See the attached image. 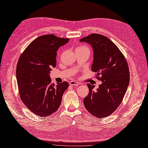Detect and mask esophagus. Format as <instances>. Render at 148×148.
Segmentation results:
<instances>
[{"mask_svg":"<svg viewBox=\"0 0 148 148\" xmlns=\"http://www.w3.org/2000/svg\"><path fill=\"white\" fill-rule=\"evenodd\" d=\"M69 84H70V85H71V86H78V85H79L78 82H74V81H71V82H69Z\"/></svg>","mask_w":148,"mask_h":148,"instance_id":"34e87169","label":"esophagus"}]
</instances>
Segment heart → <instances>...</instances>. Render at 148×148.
<instances>
[{
    "mask_svg": "<svg viewBox=\"0 0 148 148\" xmlns=\"http://www.w3.org/2000/svg\"><path fill=\"white\" fill-rule=\"evenodd\" d=\"M88 49L87 47H85V46H81V47H77V49H76V50H83V49Z\"/></svg>",
    "mask_w": 148,
    "mask_h": 148,
    "instance_id": "1",
    "label": "heart"
}]
</instances>
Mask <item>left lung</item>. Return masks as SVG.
<instances>
[{
  "label": "left lung",
  "instance_id": "1",
  "mask_svg": "<svg viewBox=\"0 0 148 148\" xmlns=\"http://www.w3.org/2000/svg\"><path fill=\"white\" fill-rule=\"evenodd\" d=\"M92 47L93 60L91 71L102 82L98 88L87 84L89 93L83 99L88 111L97 118L110 115L117 109L130 83L127 62L121 51L105 36L92 34L79 40Z\"/></svg>",
  "mask_w": 148,
  "mask_h": 148
}]
</instances>
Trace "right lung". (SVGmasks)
Listing matches in <instances>:
<instances>
[{"mask_svg":"<svg viewBox=\"0 0 148 148\" xmlns=\"http://www.w3.org/2000/svg\"><path fill=\"white\" fill-rule=\"evenodd\" d=\"M69 42L49 34L36 38L19 58L16 77L19 95L24 105L35 114L45 117L61 105L62 96L69 84L51 83V69L57 65V51Z\"/></svg>","mask_w":148,"mask_h":148,"instance_id":"right-lung-1","label":"right lung"}]
</instances>
